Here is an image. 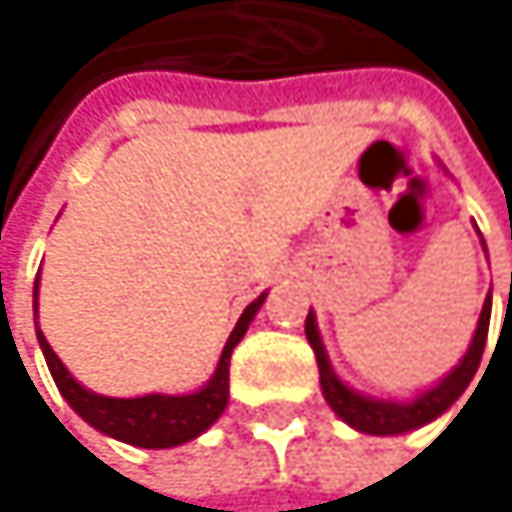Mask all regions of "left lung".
Returning <instances> with one entry per match:
<instances>
[{"mask_svg": "<svg viewBox=\"0 0 512 512\" xmlns=\"http://www.w3.org/2000/svg\"><path fill=\"white\" fill-rule=\"evenodd\" d=\"M489 318H492V291L483 303L480 321H477V334L470 340L467 355L455 364V370L440 379L434 388L422 391L413 400H376L367 394H358L355 388L343 385L337 379V373L331 370V361L324 355L321 337H318V327H315V315H306V340L315 352L318 361V379H321V394L324 400L331 404V410L352 425L361 434H376V437H388V434H404L413 428H422L428 422H434L437 416H443L455 400L464 394V388L470 385V379L477 376L480 361H483V349L489 340Z\"/></svg>", "mask_w": 512, "mask_h": 512, "instance_id": "1", "label": "left lung"}]
</instances>
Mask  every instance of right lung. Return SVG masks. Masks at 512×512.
Here are the masks:
<instances>
[{"mask_svg":"<svg viewBox=\"0 0 512 512\" xmlns=\"http://www.w3.org/2000/svg\"><path fill=\"white\" fill-rule=\"evenodd\" d=\"M264 297L267 294H261L258 300L245 306V312L239 315L233 334L218 358L212 379L194 394H145V397L93 394L72 379V373L63 367V361L54 355L45 334L42 331H35V334H39V346L45 352L48 370H51L60 394L69 400V407L87 425H93L96 431L115 437V440H124L130 446L169 449V446H181V443L200 437L224 413L227 397H230V355H233L236 343L245 337L251 318L258 315ZM35 306H39V279H35Z\"/></svg>","mask_w":512,"mask_h":512,"instance_id":"add662e5","label":"right lung"}]
</instances>
